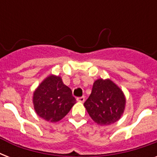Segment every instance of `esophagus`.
Instances as JSON below:
<instances>
[{"instance_id":"esophagus-1","label":"esophagus","mask_w":157,"mask_h":157,"mask_svg":"<svg viewBox=\"0 0 157 157\" xmlns=\"http://www.w3.org/2000/svg\"><path fill=\"white\" fill-rule=\"evenodd\" d=\"M76 101H78L80 103H84L85 102V97L82 96V97H79V98H76Z\"/></svg>"}]
</instances>
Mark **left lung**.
Returning <instances> with one entry per match:
<instances>
[{"instance_id":"obj_1","label":"left lung","mask_w":157,"mask_h":157,"mask_svg":"<svg viewBox=\"0 0 157 157\" xmlns=\"http://www.w3.org/2000/svg\"><path fill=\"white\" fill-rule=\"evenodd\" d=\"M122 90L110 79H98L94 82L92 92L84 106L94 121L108 125L119 121L125 107Z\"/></svg>"}]
</instances>
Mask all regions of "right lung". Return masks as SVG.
<instances>
[{
  "instance_id": "1",
  "label": "right lung",
  "mask_w": 157,
  "mask_h": 157,
  "mask_svg": "<svg viewBox=\"0 0 157 157\" xmlns=\"http://www.w3.org/2000/svg\"><path fill=\"white\" fill-rule=\"evenodd\" d=\"M33 101L36 114L50 122L63 119L76 103L71 89L54 75L47 76L36 89Z\"/></svg>"
}]
</instances>
